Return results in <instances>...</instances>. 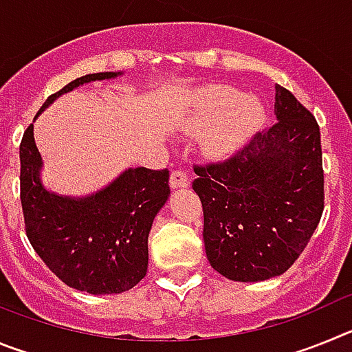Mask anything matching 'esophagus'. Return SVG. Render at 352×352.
Returning <instances> with one entry per match:
<instances>
[{
	"label": "esophagus",
	"instance_id": "esophagus-1",
	"mask_svg": "<svg viewBox=\"0 0 352 352\" xmlns=\"http://www.w3.org/2000/svg\"><path fill=\"white\" fill-rule=\"evenodd\" d=\"M169 183H170V188H173V190H178V188H186V186H190L188 176H186L183 170H173Z\"/></svg>",
	"mask_w": 352,
	"mask_h": 352
}]
</instances>
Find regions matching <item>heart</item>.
<instances>
[{"label":"heart","instance_id":"1","mask_svg":"<svg viewBox=\"0 0 352 352\" xmlns=\"http://www.w3.org/2000/svg\"><path fill=\"white\" fill-rule=\"evenodd\" d=\"M266 120L263 102L232 86H214L199 96L186 129L203 133L201 148L211 160H227L256 138Z\"/></svg>","mask_w":352,"mask_h":352}]
</instances>
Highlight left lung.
I'll use <instances>...</instances> for the list:
<instances>
[{
	"instance_id": "left-lung-1",
	"label": "left lung",
	"mask_w": 352,
	"mask_h": 352,
	"mask_svg": "<svg viewBox=\"0 0 352 352\" xmlns=\"http://www.w3.org/2000/svg\"><path fill=\"white\" fill-rule=\"evenodd\" d=\"M276 123L231 160L195 167L211 268L261 282L291 268L324 208L321 132L291 91L275 84Z\"/></svg>"
}]
</instances>
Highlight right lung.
<instances>
[{
    "instance_id": "right-lung-1",
    "label": "right lung",
    "mask_w": 352,
    "mask_h": 352,
    "mask_svg": "<svg viewBox=\"0 0 352 352\" xmlns=\"http://www.w3.org/2000/svg\"><path fill=\"white\" fill-rule=\"evenodd\" d=\"M121 76L100 72L72 80L49 96L35 120L65 93ZM19 157L26 234L49 270L70 287L96 296L138 285L148 270L149 231L170 195L169 173L129 167L91 194H58L42 179L43 158L33 123L24 132Z\"/></svg>"
}]
</instances>
